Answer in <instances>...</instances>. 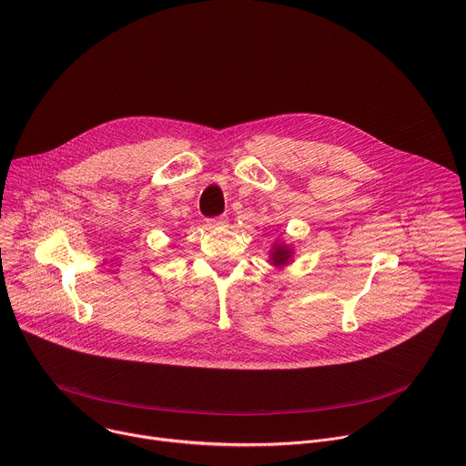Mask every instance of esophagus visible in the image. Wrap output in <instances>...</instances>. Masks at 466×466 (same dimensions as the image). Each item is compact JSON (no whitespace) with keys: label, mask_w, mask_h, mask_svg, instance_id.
<instances>
[{"label":"esophagus","mask_w":466,"mask_h":466,"mask_svg":"<svg viewBox=\"0 0 466 466\" xmlns=\"http://www.w3.org/2000/svg\"><path fill=\"white\" fill-rule=\"evenodd\" d=\"M227 223H228V219H227L225 216L214 218V219H208V221H207V225H208L210 228H223V227H227Z\"/></svg>","instance_id":"1"}]
</instances>
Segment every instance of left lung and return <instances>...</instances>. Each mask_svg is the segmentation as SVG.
I'll return each mask as SVG.
<instances>
[{
  "label": "left lung",
  "instance_id": "1",
  "mask_svg": "<svg viewBox=\"0 0 466 466\" xmlns=\"http://www.w3.org/2000/svg\"><path fill=\"white\" fill-rule=\"evenodd\" d=\"M269 261L275 268H286L289 261H293V247L284 241H275L269 250Z\"/></svg>",
  "mask_w": 466,
  "mask_h": 466
}]
</instances>
